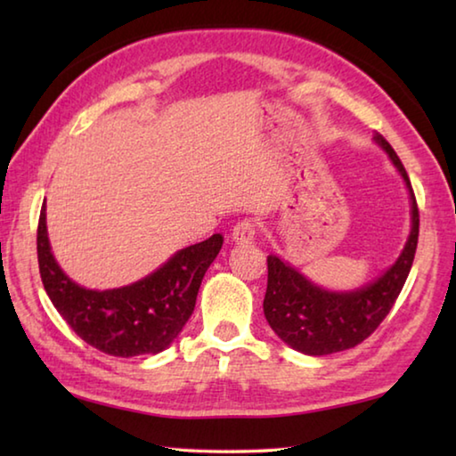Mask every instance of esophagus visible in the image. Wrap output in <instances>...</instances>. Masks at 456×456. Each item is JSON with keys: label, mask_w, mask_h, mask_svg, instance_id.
Here are the masks:
<instances>
[{"label": "esophagus", "mask_w": 456, "mask_h": 456, "mask_svg": "<svg viewBox=\"0 0 456 456\" xmlns=\"http://www.w3.org/2000/svg\"><path fill=\"white\" fill-rule=\"evenodd\" d=\"M257 235V223L253 219H243L239 221L237 225L231 231V237H233L235 243H251Z\"/></svg>", "instance_id": "1"}]
</instances>
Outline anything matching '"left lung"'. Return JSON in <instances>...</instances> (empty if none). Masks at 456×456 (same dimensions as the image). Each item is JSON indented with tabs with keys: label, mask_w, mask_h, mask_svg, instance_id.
<instances>
[{
	"label": "left lung",
	"mask_w": 456,
	"mask_h": 456,
	"mask_svg": "<svg viewBox=\"0 0 456 456\" xmlns=\"http://www.w3.org/2000/svg\"><path fill=\"white\" fill-rule=\"evenodd\" d=\"M374 138L403 175L412 200L411 237L396 264L366 288L350 293H334L307 281L280 257H267L265 318L285 344L310 356H326V354L354 348L374 334V330L396 304L411 273L416 245H419V205L406 168L400 163L395 149L382 134Z\"/></svg>",
	"instance_id": "1"
}]
</instances>
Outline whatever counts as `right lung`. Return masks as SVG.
<instances>
[{"mask_svg": "<svg viewBox=\"0 0 456 456\" xmlns=\"http://www.w3.org/2000/svg\"><path fill=\"white\" fill-rule=\"evenodd\" d=\"M223 245L219 233L176 251L157 272L118 289H84L61 272L50 251L45 205L37 221V264L44 289L76 334L110 356L159 354L195 310L203 275Z\"/></svg>", "mask_w": 456, "mask_h": 456, "instance_id": "obj_1", "label": "right lung"}]
</instances>
